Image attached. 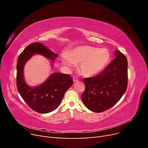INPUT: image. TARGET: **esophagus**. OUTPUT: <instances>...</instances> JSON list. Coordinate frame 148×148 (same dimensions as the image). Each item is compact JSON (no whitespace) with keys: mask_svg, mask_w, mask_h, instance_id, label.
Segmentation results:
<instances>
[{"mask_svg":"<svg viewBox=\"0 0 148 148\" xmlns=\"http://www.w3.org/2000/svg\"><path fill=\"white\" fill-rule=\"evenodd\" d=\"M73 82H78V80H79L78 78L77 77H73Z\"/></svg>","mask_w":148,"mask_h":148,"instance_id":"1","label":"esophagus"}]
</instances>
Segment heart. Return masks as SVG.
Segmentation results:
<instances>
[{"label": "heart", "instance_id": "heart-1", "mask_svg": "<svg viewBox=\"0 0 148 148\" xmlns=\"http://www.w3.org/2000/svg\"><path fill=\"white\" fill-rule=\"evenodd\" d=\"M110 58L109 49L90 46H79L75 49L69 56H64L62 62L69 67L79 64V70L86 77L95 76L105 69Z\"/></svg>", "mask_w": 148, "mask_h": 148}]
</instances>
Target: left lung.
Instances as JSON below:
<instances>
[{"mask_svg":"<svg viewBox=\"0 0 148 148\" xmlns=\"http://www.w3.org/2000/svg\"><path fill=\"white\" fill-rule=\"evenodd\" d=\"M115 56L100 73L83 79L85 89L82 99L84 106L92 112H101L110 109L127 90V59L119 51H115Z\"/></svg>","mask_w":148,"mask_h":148,"instance_id":"1","label":"left lung"}]
</instances>
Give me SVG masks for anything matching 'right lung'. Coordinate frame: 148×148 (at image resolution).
Instances as JSON below:
<instances>
[{
  "mask_svg": "<svg viewBox=\"0 0 148 148\" xmlns=\"http://www.w3.org/2000/svg\"><path fill=\"white\" fill-rule=\"evenodd\" d=\"M35 53L41 54L52 61L58 56L41 43L30 44L18 57L16 88L21 97L31 109L39 113L46 114L59 107L65 92L73 84V79L70 75L55 73L42 84L29 88L25 82L23 66Z\"/></svg>",
  "mask_w": 148,
  "mask_h": 148,
  "instance_id": "obj_1",
  "label": "right lung"
}]
</instances>
